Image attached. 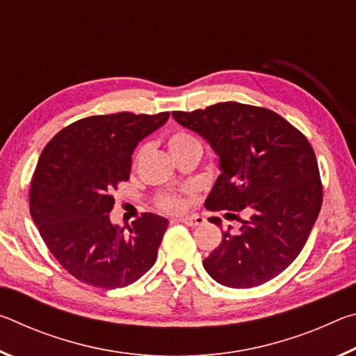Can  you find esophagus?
Wrapping results in <instances>:
<instances>
[{
  "instance_id": "esophagus-1",
  "label": "esophagus",
  "mask_w": 356,
  "mask_h": 356,
  "mask_svg": "<svg viewBox=\"0 0 356 356\" xmlns=\"http://www.w3.org/2000/svg\"><path fill=\"white\" fill-rule=\"evenodd\" d=\"M184 222V225H186V226H190V227H196V226H201V225H204V220L202 216H200V215H191V216H185V218H182L180 220Z\"/></svg>"
}]
</instances>
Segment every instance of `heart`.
Here are the masks:
<instances>
[{
    "label": "heart",
    "mask_w": 356,
    "mask_h": 356,
    "mask_svg": "<svg viewBox=\"0 0 356 356\" xmlns=\"http://www.w3.org/2000/svg\"><path fill=\"white\" fill-rule=\"evenodd\" d=\"M193 143H200V141H197L193 135L186 134V131H180V130L174 131V134H171L170 138H168V146H170L171 152H174V150H177L180 147L188 146V144H193ZM138 155H140V152L136 154V156ZM182 206H184L182 197H179L176 195H165V196H161L159 201H156V207L168 213L179 212V210L182 209Z\"/></svg>",
    "instance_id": "b5f03b06"
}]
</instances>
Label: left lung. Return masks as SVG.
Instances as JSON below:
<instances>
[{
    "label": "left lung",
    "instance_id": "8db88e82",
    "mask_svg": "<svg viewBox=\"0 0 356 356\" xmlns=\"http://www.w3.org/2000/svg\"><path fill=\"white\" fill-rule=\"evenodd\" d=\"M172 116L206 138L220 156L221 174L206 209L248 215L240 220L237 236L222 231L218 248L204 259L206 272L236 289L273 280L303 250L321 212L323 188L314 149L268 108L220 102ZM210 221L221 226L216 216Z\"/></svg>",
    "mask_w": 356,
    "mask_h": 356
}]
</instances>
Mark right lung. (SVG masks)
I'll use <instances>...</instances> for the list:
<instances>
[{
	"mask_svg": "<svg viewBox=\"0 0 356 356\" xmlns=\"http://www.w3.org/2000/svg\"><path fill=\"white\" fill-rule=\"evenodd\" d=\"M170 111L89 116L51 138L39 156L29 212L56 261L84 284L116 289L140 280L156 261L168 220L143 213L129 234L113 226L114 190L130 177L131 154Z\"/></svg>",
	"mask_w": 356,
	"mask_h": 356,
	"instance_id": "right-lung-1",
	"label": "right lung"
}]
</instances>
